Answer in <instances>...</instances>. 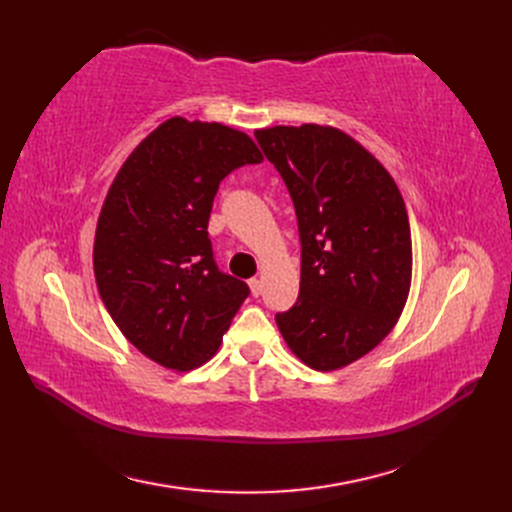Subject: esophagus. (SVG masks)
Here are the masks:
<instances>
[{
	"label": "esophagus",
	"mask_w": 512,
	"mask_h": 512,
	"mask_svg": "<svg viewBox=\"0 0 512 512\" xmlns=\"http://www.w3.org/2000/svg\"><path fill=\"white\" fill-rule=\"evenodd\" d=\"M247 284H250V290H252L254 297H258V294L262 292V280H258V277H252V280Z\"/></svg>",
	"instance_id": "1"
}]
</instances>
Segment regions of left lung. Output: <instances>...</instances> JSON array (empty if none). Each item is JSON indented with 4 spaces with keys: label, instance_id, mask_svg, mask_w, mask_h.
I'll return each mask as SVG.
<instances>
[{
    "label": "left lung",
    "instance_id": "1",
    "mask_svg": "<svg viewBox=\"0 0 512 512\" xmlns=\"http://www.w3.org/2000/svg\"><path fill=\"white\" fill-rule=\"evenodd\" d=\"M280 170L301 235L299 301L275 322L292 354L316 371L374 350L404 312L412 235L404 196L382 162L333 126L256 130Z\"/></svg>",
    "mask_w": 512,
    "mask_h": 512
}]
</instances>
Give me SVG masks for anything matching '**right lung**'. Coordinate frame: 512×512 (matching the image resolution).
Segmentation results:
<instances>
[{
  "mask_svg": "<svg viewBox=\"0 0 512 512\" xmlns=\"http://www.w3.org/2000/svg\"><path fill=\"white\" fill-rule=\"evenodd\" d=\"M260 162L245 132L170 117L117 170L96 226V284L123 337L153 363H207L250 294L215 267L207 226L220 181Z\"/></svg>",
  "mask_w": 512,
  "mask_h": 512,
  "instance_id": "add662e5",
  "label": "right lung"
}]
</instances>
